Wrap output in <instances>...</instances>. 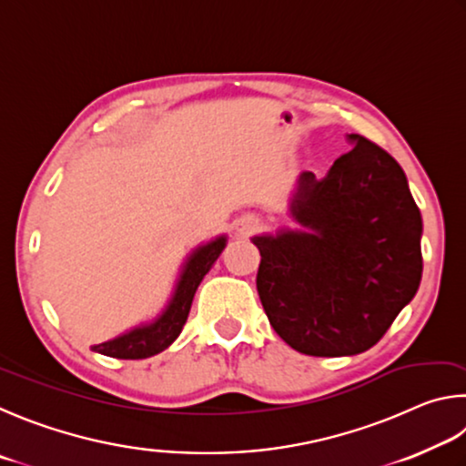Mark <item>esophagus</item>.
I'll use <instances>...</instances> for the list:
<instances>
[{
  "label": "esophagus",
  "mask_w": 466,
  "mask_h": 466,
  "mask_svg": "<svg viewBox=\"0 0 466 466\" xmlns=\"http://www.w3.org/2000/svg\"><path fill=\"white\" fill-rule=\"evenodd\" d=\"M258 228H259V218L256 215H243L238 220V231L241 235H251V233H256Z\"/></svg>",
  "instance_id": "esophagus-1"
}]
</instances>
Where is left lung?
<instances>
[{
    "instance_id": "obj_1",
    "label": "left lung",
    "mask_w": 466,
    "mask_h": 466,
    "mask_svg": "<svg viewBox=\"0 0 466 466\" xmlns=\"http://www.w3.org/2000/svg\"><path fill=\"white\" fill-rule=\"evenodd\" d=\"M354 145L317 179L303 171L290 200L300 228L254 238L258 295L274 331L307 356L372 348L420 289L421 215L399 163Z\"/></svg>"
}]
</instances>
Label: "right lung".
Returning a JSON list of instances; mask_svg holds the SVG:
<instances>
[{
	"label": "right lung",
	"instance_id": "obj_1",
	"mask_svg": "<svg viewBox=\"0 0 466 466\" xmlns=\"http://www.w3.org/2000/svg\"><path fill=\"white\" fill-rule=\"evenodd\" d=\"M225 243L227 238H217L215 241L192 251L187 262L184 264L182 274H179L174 297H171L166 311L157 319L153 323L138 325V328L122 333L118 338L94 346V352L120 358V360H143V358L159 354L167 346L174 344L176 338L182 333L187 313H190L196 289L202 282L204 274L210 270V266L217 262L220 251L225 249Z\"/></svg>",
	"mask_w": 466,
	"mask_h": 466
}]
</instances>
